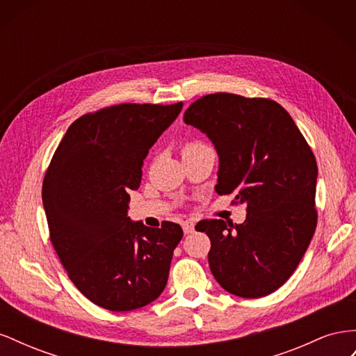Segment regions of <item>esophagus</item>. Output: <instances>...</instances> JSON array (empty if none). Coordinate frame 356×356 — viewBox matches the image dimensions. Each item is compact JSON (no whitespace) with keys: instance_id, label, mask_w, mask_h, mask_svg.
Masks as SVG:
<instances>
[{"instance_id":"34e87169","label":"esophagus","mask_w":356,"mask_h":356,"mask_svg":"<svg viewBox=\"0 0 356 356\" xmlns=\"http://www.w3.org/2000/svg\"><path fill=\"white\" fill-rule=\"evenodd\" d=\"M182 230H184V233H193L195 232V222H193L191 220H186V221H182Z\"/></svg>"}]
</instances>
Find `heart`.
Segmentation results:
<instances>
[{
    "mask_svg": "<svg viewBox=\"0 0 356 356\" xmlns=\"http://www.w3.org/2000/svg\"><path fill=\"white\" fill-rule=\"evenodd\" d=\"M200 145H203L202 143H199V141H193V143H187L184 147H182V149H181V153H187V152H190V149H193V148H197V147H200Z\"/></svg>",
    "mask_w": 356,
    "mask_h": 356,
    "instance_id": "heart-1",
    "label": "heart"
}]
</instances>
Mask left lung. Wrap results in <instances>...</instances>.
Segmentation results:
<instances>
[{"mask_svg":"<svg viewBox=\"0 0 356 356\" xmlns=\"http://www.w3.org/2000/svg\"><path fill=\"white\" fill-rule=\"evenodd\" d=\"M184 122L207 134L220 157L218 195L246 204L242 224L203 220L208 261L230 294L260 298L282 286L316 229L318 166L284 106L266 98L212 93L193 102Z\"/></svg>","mask_w":356,"mask_h":356,"instance_id":"obj_1","label":"left lung"}]
</instances>
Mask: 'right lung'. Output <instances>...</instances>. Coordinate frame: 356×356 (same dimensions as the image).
I'll return each mask as SVG.
<instances>
[{
  "label": "right lung",
  "mask_w": 356,
  "mask_h": 356,
  "mask_svg": "<svg viewBox=\"0 0 356 356\" xmlns=\"http://www.w3.org/2000/svg\"><path fill=\"white\" fill-rule=\"evenodd\" d=\"M182 102L118 104L77 118L42 181L50 241L80 293L113 312L135 310L165 289L179 224L152 229L127 217L144 159Z\"/></svg>",
  "instance_id": "1"
}]
</instances>
